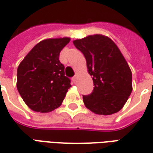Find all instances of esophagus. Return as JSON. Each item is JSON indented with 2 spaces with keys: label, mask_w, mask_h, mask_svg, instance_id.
Segmentation results:
<instances>
[{
  "label": "esophagus",
  "mask_w": 153,
  "mask_h": 153,
  "mask_svg": "<svg viewBox=\"0 0 153 153\" xmlns=\"http://www.w3.org/2000/svg\"><path fill=\"white\" fill-rule=\"evenodd\" d=\"M72 81H73V82H74V83H76L77 76H74V77H73V78H72Z\"/></svg>",
  "instance_id": "obj_1"
}]
</instances>
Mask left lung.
Listing matches in <instances>:
<instances>
[{"label": "left lung", "instance_id": "1", "mask_svg": "<svg viewBox=\"0 0 153 153\" xmlns=\"http://www.w3.org/2000/svg\"><path fill=\"white\" fill-rule=\"evenodd\" d=\"M73 44L86 58L94 86L91 94L83 95L86 108L99 115L120 111L132 93L133 85L132 71L117 46L100 34L75 39Z\"/></svg>", "mask_w": 153, "mask_h": 153}]
</instances>
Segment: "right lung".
<instances>
[{
    "mask_svg": "<svg viewBox=\"0 0 153 153\" xmlns=\"http://www.w3.org/2000/svg\"><path fill=\"white\" fill-rule=\"evenodd\" d=\"M70 40L69 37L44 39L20 62L16 86L33 111L48 113L59 107L71 86L59 61L60 51Z\"/></svg>",
    "mask_w": 153,
    "mask_h": 153,
    "instance_id": "1",
    "label": "right lung"
}]
</instances>
